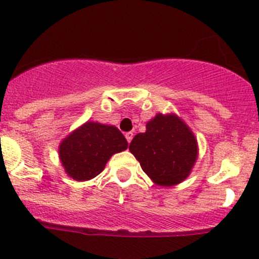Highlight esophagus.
Wrapping results in <instances>:
<instances>
[{
    "label": "esophagus",
    "mask_w": 259,
    "mask_h": 259,
    "mask_svg": "<svg viewBox=\"0 0 259 259\" xmlns=\"http://www.w3.org/2000/svg\"><path fill=\"white\" fill-rule=\"evenodd\" d=\"M133 137H134V134H133L132 132H129V133H126V134H125V138H126L127 143H130V142H132Z\"/></svg>",
    "instance_id": "esophagus-1"
}]
</instances>
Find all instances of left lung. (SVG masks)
Wrapping results in <instances>:
<instances>
[{
	"mask_svg": "<svg viewBox=\"0 0 259 259\" xmlns=\"http://www.w3.org/2000/svg\"><path fill=\"white\" fill-rule=\"evenodd\" d=\"M130 152L144 172L158 185L181 183L197 159V141L189 127L175 115L161 113L147 122L146 133L133 138Z\"/></svg>",
	"mask_w": 259,
	"mask_h": 259,
	"instance_id": "1",
	"label": "left lung"
}]
</instances>
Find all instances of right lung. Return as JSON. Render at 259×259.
<instances>
[{
  "label": "right lung",
  "mask_w": 259,
  "mask_h": 259,
  "mask_svg": "<svg viewBox=\"0 0 259 259\" xmlns=\"http://www.w3.org/2000/svg\"><path fill=\"white\" fill-rule=\"evenodd\" d=\"M127 148V142L115 126L85 122L60 146V159L67 175L78 181L101 174L112 154Z\"/></svg>",
  "instance_id": "right-lung-1"
}]
</instances>
